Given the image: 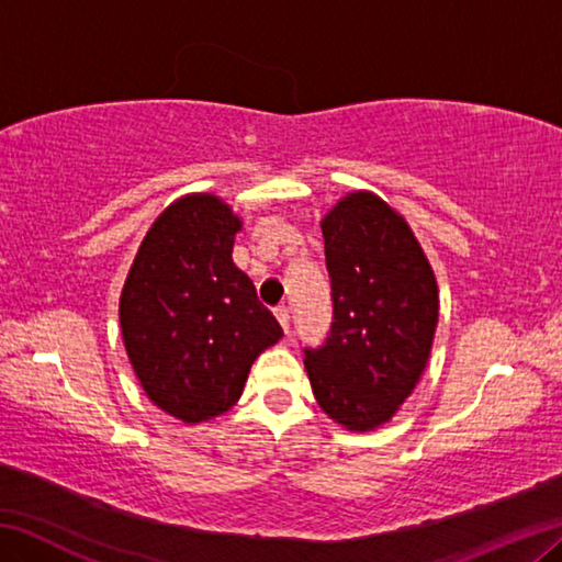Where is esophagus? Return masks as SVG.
<instances>
[{
	"label": "esophagus",
	"instance_id": "obj_1",
	"mask_svg": "<svg viewBox=\"0 0 562 562\" xmlns=\"http://www.w3.org/2000/svg\"><path fill=\"white\" fill-rule=\"evenodd\" d=\"M274 317H278L284 335H290V310L288 307H278V310H274Z\"/></svg>",
	"mask_w": 562,
	"mask_h": 562
}]
</instances>
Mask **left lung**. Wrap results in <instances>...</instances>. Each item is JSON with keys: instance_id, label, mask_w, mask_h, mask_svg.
I'll return each instance as SVG.
<instances>
[{"instance_id": "obj_1", "label": "left lung", "mask_w": 562, "mask_h": 562, "mask_svg": "<svg viewBox=\"0 0 562 562\" xmlns=\"http://www.w3.org/2000/svg\"><path fill=\"white\" fill-rule=\"evenodd\" d=\"M331 327L304 347L312 392L351 431L389 422L429 359L439 290L412 227L382 198L349 193L322 221Z\"/></svg>"}]
</instances>
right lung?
<instances>
[{
    "instance_id": "add662e5",
    "label": "right lung",
    "mask_w": 562,
    "mask_h": 562,
    "mask_svg": "<svg viewBox=\"0 0 562 562\" xmlns=\"http://www.w3.org/2000/svg\"><path fill=\"white\" fill-rule=\"evenodd\" d=\"M237 231L221 198H180L144 237L121 292L133 372L150 402L186 424L225 414L252 361L282 337L231 258Z\"/></svg>"
}]
</instances>
